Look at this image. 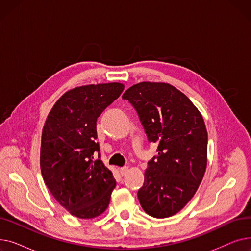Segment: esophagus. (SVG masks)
<instances>
[{
	"instance_id": "34e87169",
	"label": "esophagus",
	"mask_w": 251,
	"mask_h": 251,
	"mask_svg": "<svg viewBox=\"0 0 251 251\" xmlns=\"http://www.w3.org/2000/svg\"><path fill=\"white\" fill-rule=\"evenodd\" d=\"M128 167H122V168H120V170H119V171H120V174L122 175V176H125L127 173H128Z\"/></svg>"
}]
</instances>
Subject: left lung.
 Listing matches in <instances>:
<instances>
[{
  "instance_id": "8db88e82",
  "label": "left lung",
  "mask_w": 251,
  "mask_h": 251,
  "mask_svg": "<svg viewBox=\"0 0 251 251\" xmlns=\"http://www.w3.org/2000/svg\"><path fill=\"white\" fill-rule=\"evenodd\" d=\"M136 110L157 155L149 162L137 196L148 215L174 216L195 194L207 162V132L191 100L173 85L140 82L122 96Z\"/></svg>"
}]
</instances>
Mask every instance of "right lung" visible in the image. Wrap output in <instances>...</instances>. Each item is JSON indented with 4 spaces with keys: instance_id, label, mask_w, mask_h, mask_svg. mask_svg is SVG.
I'll return each mask as SVG.
<instances>
[{
    "instance_id": "add662e5",
    "label": "right lung",
    "mask_w": 251,
    "mask_h": 251,
    "mask_svg": "<svg viewBox=\"0 0 251 251\" xmlns=\"http://www.w3.org/2000/svg\"><path fill=\"white\" fill-rule=\"evenodd\" d=\"M123 89L118 82L70 89L54 104L44 125V181L56 201L79 219L100 216L116 187L113 173L100 160L97 120ZM97 151L99 159L95 160Z\"/></svg>"
}]
</instances>
